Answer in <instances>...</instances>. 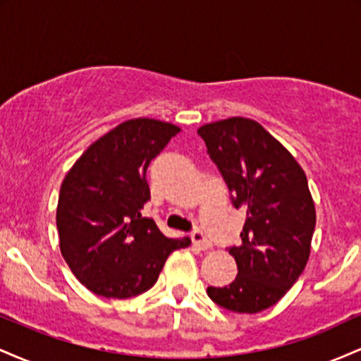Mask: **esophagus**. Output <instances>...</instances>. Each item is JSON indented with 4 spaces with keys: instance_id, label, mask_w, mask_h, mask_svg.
Segmentation results:
<instances>
[{
    "instance_id": "obj_1",
    "label": "esophagus",
    "mask_w": 361,
    "mask_h": 361,
    "mask_svg": "<svg viewBox=\"0 0 361 361\" xmlns=\"http://www.w3.org/2000/svg\"><path fill=\"white\" fill-rule=\"evenodd\" d=\"M192 241L200 251H207V250H210V247H212V243H210L209 239L205 238V234L202 233V231H198V229L193 231V233H192Z\"/></svg>"
}]
</instances>
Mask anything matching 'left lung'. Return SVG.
Instances as JSON below:
<instances>
[{
  "instance_id": "obj_1",
  "label": "left lung",
  "mask_w": 361,
  "mask_h": 361,
  "mask_svg": "<svg viewBox=\"0 0 361 361\" xmlns=\"http://www.w3.org/2000/svg\"><path fill=\"white\" fill-rule=\"evenodd\" d=\"M198 134L233 193L234 207L246 210L241 246L229 250L238 276L207 293L233 312H261L292 288L309 261L316 205L307 176L256 120H219L202 126Z\"/></svg>"
}]
</instances>
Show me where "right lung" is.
Here are the masks:
<instances>
[{"mask_svg":"<svg viewBox=\"0 0 361 361\" xmlns=\"http://www.w3.org/2000/svg\"><path fill=\"white\" fill-rule=\"evenodd\" d=\"M180 130L156 118L126 120L94 140L62 181L56 214L62 258L97 295L146 292L168 256L192 243L166 238L140 214L151 198L149 163Z\"/></svg>","mask_w":361,"mask_h":361,"instance_id":"obj_1","label":"right lung"}]
</instances>
